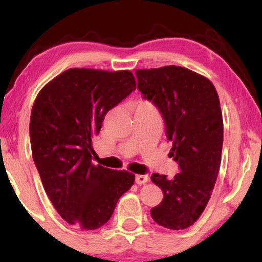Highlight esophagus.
<instances>
[{
  "mask_svg": "<svg viewBox=\"0 0 262 262\" xmlns=\"http://www.w3.org/2000/svg\"><path fill=\"white\" fill-rule=\"evenodd\" d=\"M149 181V177L146 174H138L136 175V182H137L138 185H142V184H145V182Z\"/></svg>",
  "mask_w": 262,
  "mask_h": 262,
  "instance_id": "34e87169",
  "label": "esophagus"
}]
</instances>
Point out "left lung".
<instances>
[{"label":"left lung","instance_id":"obj_1","mask_svg":"<svg viewBox=\"0 0 262 262\" xmlns=\"http://www.w3.org/2000/svg\"><path fill=\"white\" fill-rule=\"evenodd\" d=\"M143 98L159 110L166 125L169 155L180 173L173 179L154 173L163 199L150 210L152 220L171 230L194 223L205 209L221 166L223 117L213 84L186 68L136 70Z\"/></svg>","mask_w":262,"mask_h":262}]
</instances>
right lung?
<instances>
[{
  "label": "right lung",
  "mask_w": 262,
  "mask_h": 262,
  "mask_svg": "<svg viewBox=\"0 0 262 262\" xmlns=\"http://www.w3.org/2000/svg\"><path fill=\"white\" fill-rule=\"evenodd\" d=\"M136 89L131 71L69 69L39 92L32 107V156L64 221L85 230L107 223L135 175L92 162V138L107 112Z\"/></svg>",
  "instance_id": "obj_1"
}]
</instances>
